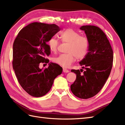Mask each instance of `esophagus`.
Listing matches in <instances>:
<instances>
[{
  "label": "esophagus",
  "mask_w": 125,
  "mask_h": 125,
  "mask_svg": "<svg viewBox=\"0 0 125 125\" xmlns=\"http://www.w3.org/2000/svg\"><path fill=\"white\" fill-rule=\"evenodd\" d=\"M63 72H64V73H68V72H69L68 70L66 69H63Z\"/></svg>",
  "instance_id": "34e87169"
}]
</instances>
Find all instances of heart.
Wrapping results in <instances>:
<instances>
[{"instance_id": "obj_1", "label": "heart", "mask_w": 125, "mask_h": 125, "mask_svg": "<svg viewBox=\"0 0 125 125\" xmlns=\"http://www.w3.org/2000/svg\"><path fill=\"white\" fill-rule=\"evenodd\" d=\"M60 37L63 42L69 43L66 49L68 53L54 57L53 60L54 63L67 68L76 61V58L82 60L85 57L88 48V41L85 37L80 36L77 32L69 28L61 32ZM48 45L51 52H56L59 41L55 37H52L48 40Z\"/></svg>"}]
</instances>
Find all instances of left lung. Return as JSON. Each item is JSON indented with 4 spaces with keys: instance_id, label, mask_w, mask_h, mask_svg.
I'll use <instances>...</instances> for the list:
<instances>
[{
    "instance_id": "8db88e82",
    "label": "left lung",
    "mask_w": 125,
    "mask_h": 125,
    "mask_svg": "<svg viewBox=\"0 0 125 125\" xmlns=\"http://www.w3.org/2000/svg\"><path fill=\"white\" fill-rule=\"evenodd\" d=\"M80 29L85 31L88 39V52L79 62L85 70H71L77 76L70 88L76 96L87 99L96 95L106 82L112 68L114 55L109 40L100 28L83 25Z\"/></svg>"
}]
</instances>
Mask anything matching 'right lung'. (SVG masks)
<instances>
[{
  "mask_svg": "<svg viewBox=\"0 0 125 125\" xmlns=\"http://www.w3.org/2000/svg\"><path fill=\"white\" fill-rule=\"evenodd\" d=\"M61 29L55 24L33 22L20 30L13 47V68L20 85L33 97H41L50 91L54 80L62 68L49 63L48 68H39L40 63H48L51 54L47 42Z\"/></svg>",
  "mask_w": 125,
  "mask_h": 125,
  "instance_id": "obj_1",
  "label": "right lung"
}]
</instances>
